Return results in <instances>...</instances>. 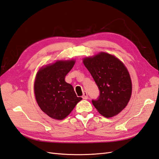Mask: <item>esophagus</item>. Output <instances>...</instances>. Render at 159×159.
Listing matches in <instances>:
<instances>
[{"label": "esophagus", "mask_w": 159, "mask_h": 159, "mask_svg": "<svg viewBox=\"0 0 159 159\" xmlns=\"http://www.w3.org/2000/svg\"><path fill=\"white\" fill-rule=\"evenodd\" d=\"M83 99H88V95H87V93L86 91L83 93Z\"/></svg>", "instance_id": "1"}]
</instances>
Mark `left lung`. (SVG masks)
Instances as JSON below:
<instances>
[{
    "label": "left lung",
    "mask_w": 159,
    "mask_h": 159,
    "mask_svg": "<svg viewBox=\"0 0 159 159\" xmlns=\"http://www.w3.org/2000/svg\"><path fill=\"white\" fill-rule=\"evenodd\" d=\"M100 91L92 103L101 115L111 117L127 106L132 92V80L125 64L114 55L101 52L83 59Z\"/></svg>",
    "instance_id": "8db88e82"
}]
</instances>
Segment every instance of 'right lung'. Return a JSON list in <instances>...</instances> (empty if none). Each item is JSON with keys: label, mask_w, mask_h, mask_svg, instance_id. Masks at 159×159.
Segmentation results:
<instances>
[{"label": "right lung", "mask_w": 159, "mask_h": 159, "mask_svg": "<svg viewBox=\"0 0 159 159\" xmlns=\"http://www.w3.org/2000/svg\"><path fill=\"white\" fill-rule=\"evenodd\" d=\"M76 60H57L41 67L34 82L35 100L42 111L51 118L62 120L82 100L77 97L73 87L65 77L74 66Z\"/></svg>", "instance_id": "obj_1"}]
</instances>
